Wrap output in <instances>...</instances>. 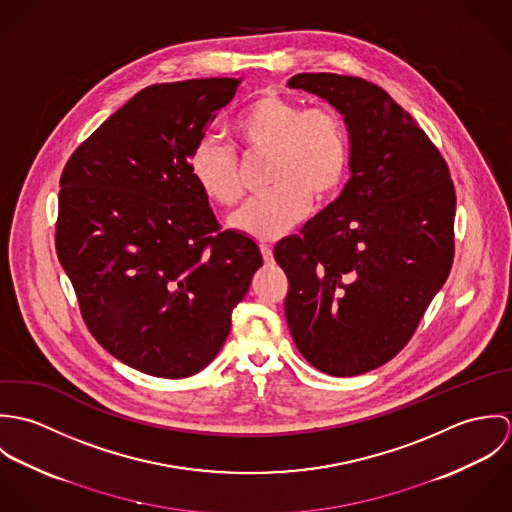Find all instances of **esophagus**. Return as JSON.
I'll list each match as a JSON object with an SVG mask.
<instances>
[{"instance_id":"esophagus-1","label":"esophagus","mask_w":512,"mask_h":512,"mask_svg":"<svg viewBox=\"0 0 512 512\" xmlns=\"http://www.w3.org/2000/svg\"><path fill=\"white\" fill-rule=\"evenodd\" d=\"M260 252H262V256H264L266 262H272V244H268V242L260 244Z\"/></svg>"}]
</instances>
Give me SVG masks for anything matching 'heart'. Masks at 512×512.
I'll use <instances>...</instances> for the list:
<instances>
[{"mask_svg": "<svg viewBox=\"0 0 512 512\" xmlns=\"http://www.w3.org/2000/svg\"><path fill=\"white\" fill-rule=\"evenodd\" d=\"M238 140L252 151H270L266 195L232 217V226L268 240L303 219L309 201L329 199L341 185L349 163V136L343 118L325 106L264 92L248 102L232 122ZM189 173L205 197L232 207L242 197L234 149L203 138L191 149Z\"/></svg>", "mask_w": 512, "mask_h": 512, "instance_id": "obj_1", "label": "heart"}]
</instances>
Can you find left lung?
Listing matches in <instances>:
<instances>
[{
    "label": "left lung",
    "mask_w": 512,
    "mask_h": 512,
    "mask_svg": "<svg viewBox=\"0 0 512 512\" xmlns=\"http://www.w3.org/2000/svg\"><path fill=\"white\" fill-rule=\"evenodd\" d=\"M288 88L327 100L351 146L341 195L274 248L290 282L288 327L317 370L365 374L400 353L449 276L453 183L426 132L380 86L301 73Z\"/></svg>",
    "instance_id": "left-lung-1"
}]
</instances>
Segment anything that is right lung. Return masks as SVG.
Returning a JSON list of instances; mask_svg holds the SVG:
<instances>
[{"label": "right lung", "mask_w": 512, "mask_h": 512, "mask_svg": "<svg viewBox=\"0 0 512 512\" xmlns=\"http://www.w3.org/2000/svg\"><path fill=\"white\" fill-rule=\"evenodd\" d=\"M242 78L153 84L71 155L59 193L57 256L94 339L161 378L209 365L232 309L262 266L258 244L220 230L189 173Z\"/></svg>", "instance_id": "right-lung-1"}]
</instances>
